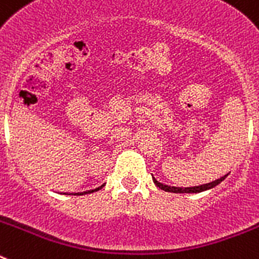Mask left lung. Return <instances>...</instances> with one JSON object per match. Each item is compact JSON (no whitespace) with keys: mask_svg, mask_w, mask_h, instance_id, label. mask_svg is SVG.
<instances>
[{"mask_svg":"<svg viewBox=\"0 0 259 259\" xmlns=\"http://www.w3.org/2000/svg\"><path fill=\"white\" fill-rule=\"evenodd\" d=\"M226 176L227 175H224L223 178H221V179H218V180H215V182L207 183V184L198 185V187H187V188H179V187H170V185L162 184V183L158 182L155 178H153V182H154V184L157 185L158 188L162 189V191H164V192H171V193H200V192L207 191V189L214 188L215 185L221 184V182H223V180L226 179Z\"/></svg>","mask_w":259,"mask_h":259,"instance_id":"1","label":"left lung"}]
</instances>
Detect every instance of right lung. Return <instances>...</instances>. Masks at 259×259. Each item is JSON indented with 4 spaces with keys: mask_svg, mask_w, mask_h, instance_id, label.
I'll return each mask as SVG.
<instances>
[{
    "mask_svg": "<svg viewBox=\"0 0 259 259\" xmlns=\"http://www.w3.org/2000/svg\"><path fill=\"white\" fill-rule=\"evenodd\" d=\"M104 185H105V184H102L101 187H98V188H96V189H92V191L79 192V193H63V194H74V196H81V194H87V193H93V192H96V191H100V189H101V188H104Z\"/></svg>",
    "mask_w": 259,
    "mask_h": 259,
    "instance_id": "add662e5",
    "label": "right lung"
}]
</instances>
